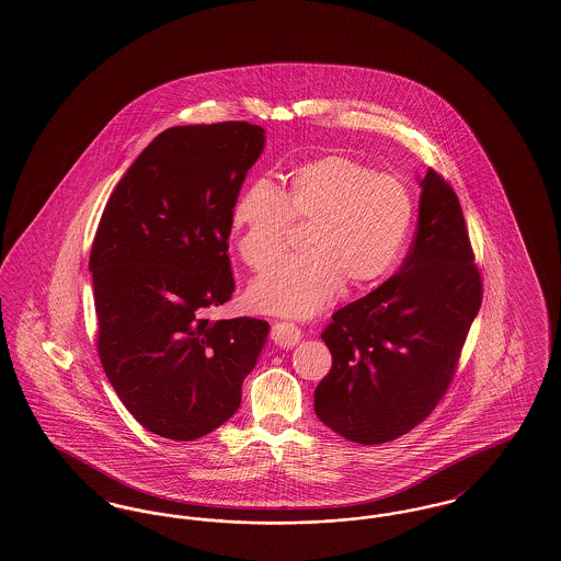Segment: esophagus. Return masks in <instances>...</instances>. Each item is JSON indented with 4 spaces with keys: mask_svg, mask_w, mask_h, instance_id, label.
Instances as JSON below:
<instances>
[{
    "mask_svg": "<svg viewBox=\"0 0 561 561\" xmlns=\"http://www.w3.org/2000/svg\"><path fill=\"white\" fill-rule=\"evenodd\" d=\"M271 336H273L274 344H278V346H283V348H290V346H295V344L301 340L304 334H301V330H299L295 323L274 321Z\"/></svg>",
    "mask_w": 561,
    "mask_h": 561,
    "instance_id": "obj_1",
    "label": "esophagus"
}]
</instances>
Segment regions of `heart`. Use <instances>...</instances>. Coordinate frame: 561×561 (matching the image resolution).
I'll list each match as a JSON object with an SVG mask.
<instances>
[{"mask_svg":"<svg viewBox=\"0 0 561 561\" xmlns=\"http://www.w3.org/2000/svg\"><path fill=\"white\" fill-rule=\"evenodd\" d=\"M290 221H305V252L283 257L250 287L257 311L307 318L330 304L342 280L363 287L391 271L412 224L400 178L346 156L305 161L278 191L256 180L241 191L231 227L241 260L260 271L280 254Z\"/></svg>","mask_w":561,"mask_h":561,"instance_id":"heart-1","label":"heart"}]
</instances>
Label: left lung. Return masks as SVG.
I'll return each instance as SVG.
<instances>
[{
  "instance_id": "1",
  "label": "left lung",
  "mask_w": 561,
  "mask_h": 561,
  "mask_svg": "<svg viewBox=\"0 0 561 561\" xmlns=\"http://www.w3.org/2000/svg\"><path fill=\"white\" fill-rule=\"evenodd\" d=\"M416 236L400 271L337 309L321 332L332 368L316 414L358 445L410 433L445 398L483 297L463 208L445 178L420 182Z\"/></svg>"
}]
</instances>
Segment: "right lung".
Returning a JSON list of instances; mask_svg holds the SVG:
<instances>
[{
	"label": "right lung",
	"instance_id": "1",
	"mask_svg": "<svg viewBox=\"0 0 561 561\" xmlns=\"http://www.w3.org/2000/svg\"><path fill=\"white\" fill-rule=\"evenodd\" d=\"M241 121L165 128L116 184L90 254L100 363L149 433L194 440L238 412L268 323L231 299V210L264 149Z\"/></svg>",
	"mask_w": 561,
	"mask_h": 561
}]
</instances>
